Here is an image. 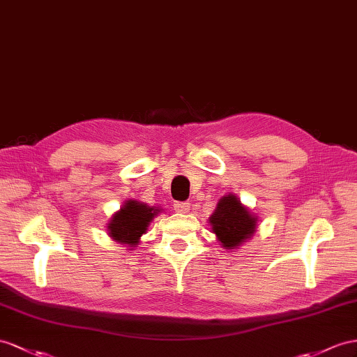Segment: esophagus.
Wrapping results in <instances>:
<instances>
[{
  "label": "esophagus",
  "instance_id": "esophagus-1",
  "mask_svg": "<svg viewBox=\"0 0 357 357\" xmlns=\"http://www.w3.org/2000/svg\"><path fill=\"white\" fill-rule=\"evenodd\" d=\"M173 208H175L176 213L187 214V213L190 211L191 204H190V202H175V205H173Z\"/></svg>",
  "mask_w": 357,
  "mask_h": 357
}]
</instances>
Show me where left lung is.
Listing matches in <instances>:
<instances>
[{"label":"left lung","instance_id":"8db88e82","mask_svg":"<svg viewBox=\"0 0 357 357\" xmlns=\"http://www.w3.org/2000/svg\"><path fill=\"white\" fill-rule=\"evenodd\" d=\"M208 222L226 250L240 249V245L250 240L258 229V215L243 205L234 193L220 197Z\"/></svg>","mask_w":357,"mask_h":357}]
</instances>
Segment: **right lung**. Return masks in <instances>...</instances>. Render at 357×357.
Masks as SVG:
<instances>
[{
	"instance_id": "add662e5",
	"label": "right lung",
	"mask_w": 357,
	"mask_h": 357,
	"mask_svg": "<svg viewBox=\"0 0 357 357\" xmlns=\"http://www.w3.org/2000/svg\"><path fill=\"white\" fill-rule=\"evenodd\" d=\"M162 211L158 206H149L139 200H126L107 223V234L113 241L134 250L140 243V236L148 231V226Z\"/></svg>"
}]
</instances>
